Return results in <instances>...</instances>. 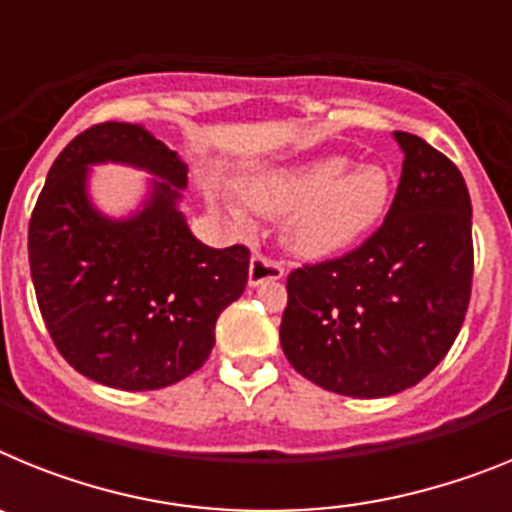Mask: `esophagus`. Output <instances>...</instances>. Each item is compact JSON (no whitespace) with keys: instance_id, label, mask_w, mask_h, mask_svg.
<instances>
[{"instance_id":"1","label":"esophagus","mask_w":512,"mask_h":512,"mask_svg":"<svg viewBox=\"0 0 512 512\" xmlns=\"http://www.w3.org/2000/svg\"><path fill=\"white\" fill-rule=\"evenodd\" d=\"M284 277V266L279 261L269 259L264 253H253L251 264H248V284L251 287H259L264 282H274V279Z\"/></svg>"}]
</instances>
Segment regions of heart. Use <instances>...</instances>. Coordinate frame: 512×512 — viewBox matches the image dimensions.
<instances>
[{"instance_id":"heart-1","label":"heart","mask_w":512,"mask_h":512,"mask_svg":"<svg viewBox=\"0 0 512 512\" xmlns=\"http://www.w3.org/2000/svg\"><path fill=\"white\" fill-rule=\"evenodd\" d=\"M392 187L384 166H348L343 156H323L248 176L241 192L253 212L287 215L284 238L292 251L305 259H328L377 228L390 207Z\"/></svg>"}]
</instances>
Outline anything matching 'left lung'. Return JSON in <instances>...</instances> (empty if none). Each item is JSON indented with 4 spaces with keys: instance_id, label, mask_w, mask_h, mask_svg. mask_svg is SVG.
Masks as SVG:
<instances>
[{
    "instance_id": "1",
    "label": "left lung",
    "mask_w": 512,
    "mask_h": 512,
    "mask_svg": "<svg viewBox=\"0 0 512 512\" xmlns=\"http://www.w3.org/2000/svg\"><path fill=\"white\" fill-rule=\"evenodd\" d=\"M405 161L384 223L354 251L289 271V364L348 397L408 390L441 364L472 297V200L451 158L397 130Z\"/></svg>"
}]
</instances>
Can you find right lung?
<instances>
[{"label":"right lung","instance_id":"right-lung-1","mask_svg":"<svg viewBox=\"0 0 512 512\" xmlns=\"http://www.w3.org/2000/svg\"><path fill=\"white\" fill-rule=\"evenodd\" d=\"M104 160L162 179L128 221L99 216L86 197L88 164ZM184 187L179 156L130 122L92 125L48 171L27 228L35 297L58 354L94 382L133 392L182 382L246 289L251 251L197 241L176 210Z\"/></svg>","mask_w":512,"mask_h":512}]
</instances>
